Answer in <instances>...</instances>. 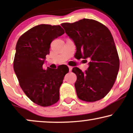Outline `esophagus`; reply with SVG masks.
I'll return each mask as SVG.
<instances>
[{
    "mask_svg": "<svg viewBox=\"0 0 133 133\" xmlns=\"http://www.w3.org/2000/svg\"><path fill=\"white\" fill-rule=\"evenodd\" d=\"M68 68H69V70H70V71H71L72 70V66H68Z\"/></svg>",
    "mask_w": 133,
    "mask_h": 133,
    "instance_id": "1",
    "label": "esophagus"
}]
</instances>
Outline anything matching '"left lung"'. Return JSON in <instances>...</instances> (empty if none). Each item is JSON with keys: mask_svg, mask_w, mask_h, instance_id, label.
Masks as SVG:
<instances>
[{"mask_svg": "<svg viewBox=\"0 0 133 133\" xmlns=\"http://www.w3.org/2000/svg\"><path fill=\"white\" fill-rule=\"evenodd\" d=\"M61 26L73 41L76 55L90 61L84 72L77 67L72 68L77 76L74 87L77 97L88 102L99 101L110 92L119 70V56L110 31L102 23L88 19Z\"/></svg>", "mask_w": 133, "mask_h": 133, "instance_id": "1", "label": "left lung"}]
</instances>
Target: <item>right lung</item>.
I'll use <instances>...</instances> for the list:
<instances>
[{"label":"right lung","mask_w":133,"mask_h":133,"mask_svg":"<svg viewBox=\"0 0 133 133\" xmlns=\"http://www.w3.org/2000/svg\"><path fill=\"white\" fill-rule=\"evenodd\" d=\"M60 25L41 24L23 34L16 46L13 67L20 86L31 101L41 107H48L59 100V89L68 67L43 70L54 39L64 34Z\"/></svg>","instance_id":"right-lung-1"}]
</instances>
